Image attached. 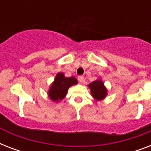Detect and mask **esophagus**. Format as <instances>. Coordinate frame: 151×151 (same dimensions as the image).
<instances>
[{
  "mask_svg": "<svg viewBox=\"0 0 151 151\" xmlns=\"http://www.w3.org/2000/svg\"><path fill=\"white\" fill-rule=\"evenodd\" d=\"M78 81H79L80 83H82L85 81V78H84L83 76H79V77L78 78Z\"/></svg>",
  "mask_w": 151,
  "mask_h": 151,
  "instance_id": "34e87169",
  "label": "esophagus"
}]
</instances>
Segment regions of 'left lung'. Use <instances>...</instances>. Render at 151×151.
<instances>
[{
  "mask_svg": "<svg viewBox=\"0 0 151 151\" xmlns=\"http://www.w3.org/2000/svg\"><path fill=\"white\" fill-rule=\"evenodd\" d=\"M92 96L96 100H103L107 94V90L100 79L92 81L88 85Z\"/></svg>",
  "mask_w": 151,
  "mask_h": 151,
  "instance_id": "1",
  "label": "left lung"
}]
</instances>
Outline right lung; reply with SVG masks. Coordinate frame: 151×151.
<instances>
[{
	"label": "right lung",
	"instance_id": "add662e5",
	"mask_svg": "<svg viewBox=\"0 0 151 151\" xmlns=\"http://www.w3.org/2000/svg\"><path fill=\"white\" fill-rule=\"evenodd\" d=\"M77 84L78 81L75 78H66L63 73H58L55 76L54 82L49 88L48 92V96L52 101L58 103L66 96L69 88Z\"/></svg>",
	"mask_w": 151,
	"mask_h": 151
}]
</instances>
